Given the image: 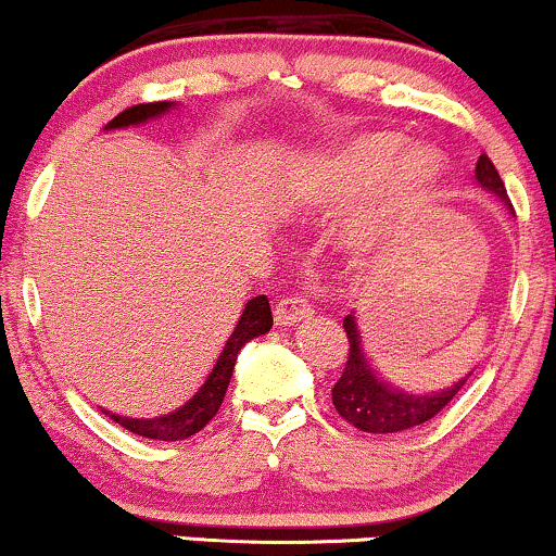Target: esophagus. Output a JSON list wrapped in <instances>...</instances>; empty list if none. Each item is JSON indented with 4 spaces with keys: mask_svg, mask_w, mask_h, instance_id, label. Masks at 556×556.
<instances>
[{
    "mask_svg": "<svg viewBox=\"0 0 556 556\" xmlns=\"http://www.w3.org/2000/svg\"><path fill=\"white\" fill-rule=\"evenodd\" d=\"M308 314H312V304H308V299H304V295L299 293L280 299L276 304V312H273L278 327H293L295 321L306 319Z\"/></svg>",
    "mask_w": 556,
    "mask_h": 556,
    "instance_id": "34e87169",
    "label": "esophagus"
}]
</instances>
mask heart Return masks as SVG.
Here are the masks:
<instances>
[{
    "instance_id": "obj_1",
    "label": "heart",
    "mask_w": 556,
    "mask_h": 556,
    "mask_svg": "<svg viewBox=\"0 0 556 556\" xmlns=\"http://www.w3.org/2000/svg\"><path fill=\"white\" fill-rule=\"evenodd\" d=\"M444 161L437 148L408 146L403 150V137L395 132H378L352 146L340 161L331 165L321 181V193L329 199H357L370 193L380 178L388 176V197L380 208V216H399L414 212L429 199L442 178ZM370 229L363 227L355 232L357 242L370 240Z\"/></svg>"
}]
</instances>
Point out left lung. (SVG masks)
<instances>
[{"mask_svg": "<svg viewBox=\"0 0 556 556\" xmlns=\"http://www.w3.org/2000/svg\"><path fill=\"white\" fill-rule=\"evenodd\" d=\"M475 178L482 189L495 193L506 201L508 208V193L503 186L498 170H495L493 161L488 155H480L478 168H475ZM344 331H348L350 352H348V365H344L342 378L337 380V386L331 388V403H334L337 414L344 421L367 434H395V431H406L414 427H421L429 419H434L437 414L450 406L454 395L463 391L465 380L472 372H467L463 380L444 388V391L416 395L408 391H401L391 383H386L383 378H378L370 359L365 357L363 340H359V329L355 321V314L344 316Z\"/></svg>", "mask_w": 556, "mask_h": 556, "instance_id": "1", "label": "left lung"}]
</instances>
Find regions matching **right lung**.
I'll return each mask as SVG.
<instances>
[{"instance_id": "obj_1", "label": "right lung", "mask_w": 556, "mask_h": 556, "mask_svg": "<svg viewBox=\"0 0 556 556\" xmlns=\"http://www.w3.org/2000/svg\"><path fill=\"white\" fill-rule=\"evenodd\" d=\"M170 106L176 104L173 102L135 104L129 106V110L119 112L117 117L106 125V129L142 125V122L161 117V114L168 112ZM270 327H273V314H270L268 299H265V295H255V299H250L248 304H244L240 321H237L235 331L229 334L225 350H222V355L212 367V372L206 375L204 386H201L197 395L186 401L181 408L170 410V414L155 416V419H127V416L110 414V410H104V414H110V419L117 421L119 427H125L127 431H132V434L146 437V439H157V442H181V439L199 434V431L214 419L216 410L222 406V401H225L229 378H232L240 350L250 340H255V337L270 331Z\"/></svg>"}]
</instances>
